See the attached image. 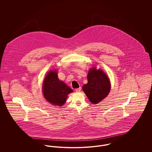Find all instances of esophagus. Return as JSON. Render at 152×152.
Masks as SVG:
<instances>
[{
	"instance_id": "obj_1",
	"label": "esophagus",
	"mask_w": 152,
	"mask_h": 152,
	"mask_svg": "<svg viewBox=\"0 0 152 152\" xmlns=\"http://www.w3.org/2000/svg\"><path fill=\"white\" fill-rule=\"evenodd\" d=\"M76 92H80V91H81V88H77V89H76Z\"/></svg>"
}]
</instances>
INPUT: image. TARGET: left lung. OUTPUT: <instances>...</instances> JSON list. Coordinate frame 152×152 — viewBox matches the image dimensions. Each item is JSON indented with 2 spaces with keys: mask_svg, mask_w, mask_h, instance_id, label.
<instances>
[{
  "mask_svg": "<svg viewBox=\"0 0 152 152\" xmlns=\"http://www.w3.org/2000/svg\"><path fill=\"white\" fill-rule=\"evenodd\" d=\"M88 83L83 87L84 92L92 104H96L104 99L110 92V83L108 77L101 69L92 68L87 76Z\"/></svg>",
  "mask_w": 152,
  "mask_h": 152,
  "instance_id": "left-lung-1",
  "label": "left lung"
}]
</instances>
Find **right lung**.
I'll use <instances>...</instances> for the list:
<instances>
[{
  "label": "right lung",
  "mask_w": 152,
  "mask_h": 152,
  "mask_svg": "<svg viewBox=\"0 0 152 152\" xmlns=\"http://www.w3.org/2000/svg\"><path fill=\"white\" fill-rule=\"evenodd\" d=\"M73 90L58 79L56 70H51L46 75L43 84V94L47 101L53 105L62 106L67 96Z\"/></svg>",
  "instance_id": "1"
}]
</instances>
